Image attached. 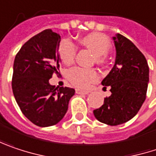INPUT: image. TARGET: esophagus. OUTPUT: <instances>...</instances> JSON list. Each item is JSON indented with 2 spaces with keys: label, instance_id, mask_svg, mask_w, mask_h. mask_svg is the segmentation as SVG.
Returning a JSON list of instances; mask_svg holds the SVG:
<instances>
[{
  "label": "esophagus",
  "instance_id": "esophagus-1",
  "mask_svg": "<svg viewBox=\"0 0 156 156\" xmlns=\"http://www.w3.org/2000/svg\"><path fill=\"white\" fill-rule=\"evenodd\" d=\"M76 93L77 94H87L89 91L87 90H81V89H76Z\"/></svg>",
  "mask_w": 156,
  "mask_h": 156
}]
</instances>
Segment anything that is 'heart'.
Instances as JSON below:
<instances>
[{
  "instance_id": "b5f03b06",
  "label": "heart",
  "mask_w": 156,
  "mask_h": 156,
  "mask_svg": "<svg viewBox=\"0 0 156 156\" xmlns=\"http://www.w3.org/2000/svg\"><path fill=\"white\" fill-rule=\"evenodd\" d=\"M79 43L94 53V62L96 63L101 65L105 62L106 55L111 50V44L106 36L99 33H92L81 37ZM77 51L75 44L68 39L62 40L59 45L60 58L66 65L74 62ZM68 78L73 86L78 88H87L98 78V73L94 69L74 67L69 70Z\"/></svg>"
}]
</instances>
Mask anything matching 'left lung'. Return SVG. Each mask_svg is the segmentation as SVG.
Segmentation results:
<instances>
[{"instance_id":"8db88e82","label":"left lung","mask_w":156,"mask_h":156,"mask_svg":"<svg viewBox=\"0 0 156 156\" xmlns=\"http://www.w3.org/2000/svg\"><path fill=\"white\" fill-rule=\"evenodd\" d=\"M116 49L115 64L102 81L110 87L112 94L104 105L94 110L100 122L117 126L131 120L138 112L147 97L149 68L144 54L127 37L117 34L113 37Z\"/></svg>"}]
</instances>
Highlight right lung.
<instances>
[{
    "instance_id": "obj_1",
    "label": "right lung",
    "mask_w": 156,
    "mask_h": 156,
    "mask_svg": "<svg viewBox=\"0 0 156 156\" xmlns=\"http://www.w3.org/2000/svg\"><path fill=\"white\" fill-rule=\"evenodd\" d=\"M61 36L45 29L26 42L17 53L11 87L22 113L36 126L57 124L68 111L75 90L50 85L52 74H59Z\"/></svg>"
}]
</instances>
